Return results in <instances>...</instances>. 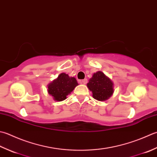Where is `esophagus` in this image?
I'll return each mask as SVG.
<instances>
[{"label": "esophagus", "instance_id": "esophagus-1", "mask_svg": "<svg viewBox=\"0 0 157 157\" xmlns=\"http://www.w3.org/2000/svg\"><path fill=\"white\" fill-rule=\"evenodd\" d=\"M81 83H82V84H84V85L87 84V78L83 79V80H82V81H81Z\"/></svg>", "mask_w": 157, "mask_h": 157}]
</instances>
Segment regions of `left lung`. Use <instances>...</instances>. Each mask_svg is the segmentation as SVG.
Masks as SVG:
<instances>
[{"label": "left lung", "mask_w": 157, "mask_h": 157, "mask_svg": "<svg viewBox=\"0 0 157 157\" xmlns=\"http://www.w3.org/2000/svg\"><path fill=\"white\" fill-rule=\"evenodd\" d=\"M87 85L93 98L98 101L108 100L114 92L113 81L101 71L94 73Z\"/></svg>", "instance_id": "left-lung-1"}]
</instances>
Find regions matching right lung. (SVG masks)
I'll list each match as a JSON object with an SVG mask.
<instances>
[{"label":"right lung","mask_w":157,"mask_h":157,"mask_svg":"<svg viewBox=\"0 0 157 157\" xmlns=\"http://www.w3.org/2000/svg\"><path fill=\"white\" fill-rule=\"evenodd\" d=\"M78 84L75 77H70L66 73H61L56 79L48 85V93L56 101H61L66 99Z\"/></svg>","instance_id":"obj_1"}]
</instances>
